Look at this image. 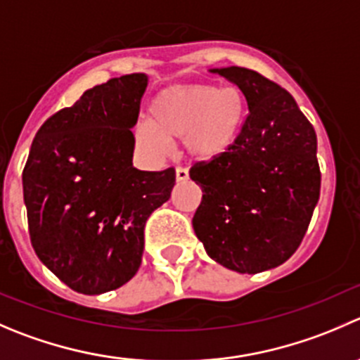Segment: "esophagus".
Segmentation results:
<instances>
[{"mask_svg":"<svg viewBox=\"0 0 360 360\" xmlns=\"http://www.w3.org/2000/svg\"><path fill=\"white\" fill-rule=\"evenodd\" d=\"M188 176H190L188 169H184V167H177L176 169V179L177 181H186Z\"/></svg>","mask_w":360,"mask_h":360,"instance_id":"esophagus-1","label":"esophagus"}]
</instances>
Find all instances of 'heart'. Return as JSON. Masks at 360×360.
Instances as JSON below:
<instances>
[{"mask_svg":"<svg viewBox=\"0 0 360 360\" xmlns=\"http://www.w3.org/2000/svg\"><path fill=\"white\" fill-rule=\"evenodd\" d=\"M244 109V96L236 86H174L153 100L151 120L139 121L134 137L151 156L165 155L170 139L184 137V149L191 158L211 160L236 142Z\"/></svg>","mask_w":360,"mask_h":360,"instance_id":"b5f03b06","label":"heart"}]
</instances>
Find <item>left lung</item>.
I'll return each instance as SVG.
<instances>
[{"instance_id": "8db88e82", "label": "left lung", "mask_w": 360, "mask_h": 360, "mask_svg": "<svg viewBox=\"0 0 360 360\" xmlns=\"http://www.w3.org/2000/svg\"><path fill=\"white\" fill-rule=\"evenodd\" d=\"M232 80L248 103L236 142L197 162L202 188L193 230L212 260L257 274L287 262L302 243L320 197L316 134L294 96L255 70H212Z\"/></svg>"}]
</instances>
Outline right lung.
<instances>
[{"label": "right lung", "mask_w": 360, "mask_h": 360, "mask_svg": "<svg viewBox=\"0 0 360 360\" xmlns=\"http://www.w3.org/2000/svg\"><path fill=\"white\" fill-rule=\"evenodd\" d=\"M144 73L87 89L40 127L22 170L34 253L72 290L98 295L135 276L149 214L170 198L176 170L131 165Z\"/></svg>", "instance_id": "obj_1"}]
</instances>
